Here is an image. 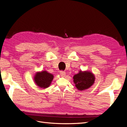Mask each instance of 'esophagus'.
Here are the masks:
<instances>
[{"instance_id": "1", "label": "esophagus", "mask_w": 127, "mask_h": 127, "mask_svg": "<svg viewBox=\"0 0 127 127\" xmlns=\"http://www.w3.org/2000/svg\"><path fill=\"white\" fill-rule=\"evenodd\" d=\"M60 75L61 76L64 77L65 75H66V72H65V71H60Z\"/></svg>"}]
</instances>
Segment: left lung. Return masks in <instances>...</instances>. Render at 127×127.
I'll return each instance as SVG.
<instances>
[{
  "label": "left lung",
  "instance_id": "8db88e82",
  "mask_svg": "<svg viewBox=\"0 0 127 127\" xmlns=\"http://www.w3.org/2000/svg\"><path fill=\"white\" fill-rule=\"evenodd\" d=\"M95 76L93 73L80 70L79 73L73 77L75 86L79 91H84L93 85L95 81Z\"/></svg>",
  "mask_w": 127,
  "mask_h": 127
}]
</instances>
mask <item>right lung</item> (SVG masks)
Segmentation results:
<instances>
[{
	"mask_svg": "<svg viewBox=\"0 0 127 127\" xmlns=\"http://www.w3.org/2000/svg\"><path fill=\"white\" fill-rule=\"evenodd\" d=\"M53 79V75L47 71L37 72L34 77L36 85L42 88H48L50 85Z\"/></svg>",
	"mask_w": 127,
	"mask_h": 127,
	"instance_id": "right-lung-1",
	"label": "right lung"
}]
</instances>
